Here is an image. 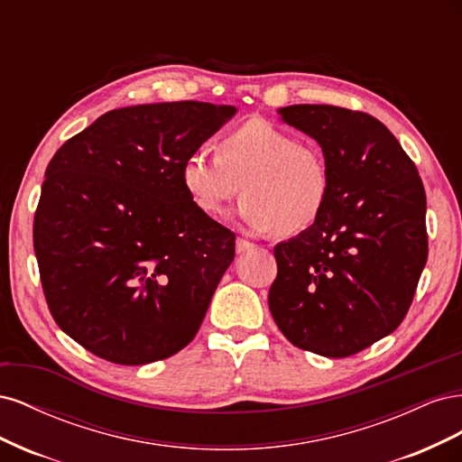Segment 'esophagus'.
<instances>
[{
  "mask_svg": "<svg viewBox=\"0 0 462 462\" xmlns=\"http://www.w3.org/2000/svg\"><path fill=\"white\" fill-rule=\"evenodd\" d=\"M235 248H236V253H239V254H245V253H248V250H253L254 245L246 241V239H241V236H239V239L235 241Z\"/></svg>",
  "mask_w": 462,
  "mask_h": 462,
  "instance_id": "esophagus-1",
  "label": "esophagus"
}]
</instances>
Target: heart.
Segmentation results:
<instances>
[{"mask_svg":"<svg viewBox=\"0 0 462 462\" xmlns=\"http://www.w3.org/2000/svg\"><path fill=\"white\" fill-rule=\"evenodd\" d=\"M180 183L209 217L226 212L243 190L236 214L245 226L258 233L275 229L282 236L310 229L331 197L324 152L260 119L223 136L217 153L190 152L180 163Z\"/></svg>","mask_w":462,"mask_h":462,"instance_id":"heart-1","label":"heart"}]
</instances>
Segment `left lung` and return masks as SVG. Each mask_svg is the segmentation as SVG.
Instances as JSON below:
<instances>
[{
  "label": "left lung",
  "mask_w": 462,
  "mask_h": 462,
  "mask_svg": "<svg viewBox=\"0 0 462 462\" xmlns=\"http://www.w3.org/2000/svg\"><path fill=\"white\" fill-rule=\"evenodd\" d=\"M277 114L321 146L331 197L310 229L273 248L270 312L295 346L351 356L393 333L411 309L428 260L422 179L368 114L316 104Z\"/></svg>",
  "instance_id": "1"
}]
</instances>
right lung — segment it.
Returning <instances> with one entry per match:
<instances>
[{
  "instance_id": "right-lung-1",
  "label": "right lung",
  "mask_w": 462,
  "mask_h": 462,
  "mask_svg": "<svg viewBox=\"0 0 462 462\" xmlns=\"http://www.w3.org/2000/svg\"><path fill=\"white\" fill-rule=\"evenodd\" d=\"M236 107L111 109L48 163L34 216L42 287L58 326L104 360L141 366L197 335L235 233L192 204L180 163Z\"/></svg>"
}]
</instances>
